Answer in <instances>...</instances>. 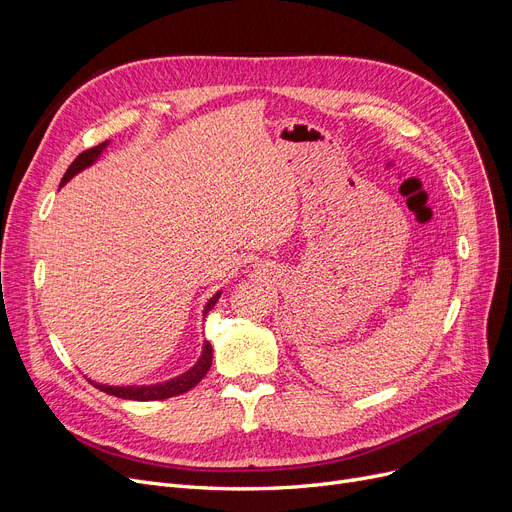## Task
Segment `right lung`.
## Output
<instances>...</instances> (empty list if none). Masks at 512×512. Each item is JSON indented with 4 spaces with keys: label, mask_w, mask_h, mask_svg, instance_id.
Here are the masks:
<instances>
[{
    "label": "right lung",
    "mask_w": 512,
    "mask_h": 512,
    "mask_svg": "<svg viewBox=\"0 0 512 512\" xmlns=\"http://www.w3.org/2000/svg\"><path fill=\"white\" fill-rule=\"evenodd\" d=\"M105 147H107V141L101 143V145H97V147H91V149L80 153V155L72 161L70 168L66 170V174H64V178H62V184H60V186H64V184H66L72 176H76L80 170L89 168V166L93 164V161L101 155V151H103ZM220 294H222V292L213 294V297L207 301L203 315H207V313L213 309V305L218 303ZM211 353H213V348H211V344L205 340V342H203L201 359L195 363V367H191L186 373L178 375V378H174V380H170V382H166V384H153V386H103V384H95V382H91V384H93L95 388H99L101 392H105V394H112V396L126 398V400H164V398H172V396L184 394V392H188L191 388H195V386L205 378V373H207L209 367H211Z\"/></svg>",
    "instance_id": "right-lung-1"
}]
</instances>
